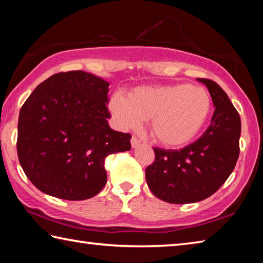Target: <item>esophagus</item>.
Wrapping results in <instances>:
<instances>
[{
  "label": "esophagus",
  "mask_w": 263,
  "mask_h": 263,
  "mask_svg": "<svg viewBox=\"0 0 263 263\" xmlns=\"http://www.w3.org/2000/svg\"><path fill=\"white\" fill-rule=\"evenodd\" d=\"M139 145H140V140L138 139V138H136V137H132L131 138V146H132V148H136Z\"/></svg>",
  "instance_id": "esophagus-1"
}]
</instances>
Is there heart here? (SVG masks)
<instances>
[{"instance_id":"b5f03b06","label":"heart","mask_w":263,"mask_h":263,"mask_svg":"<svg viewBox=\"0 0 263 263\" xmlns=\"http://www.w3.org/2000/svg\"><path fill=\"white\" fill-rule=\"evenodd\" d=\"M208 90L188 83L141 86L128 92H115L109 111L122 130L135 128L149 118L153 139L167 147H180L194 140L211 114Z\"/></svg>"}]
</instances>
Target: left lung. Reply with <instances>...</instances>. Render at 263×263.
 I'll return each mask as SVG.
<instances>
[{
  "mask_svg": "<svg viewBox=\"0 0 263 263\" xmlns=\"http://www.w3.org/2000/svg\"><path fill=\"white\" fill-rule=\"evenodd\" d=\"M197 81L205 84L215 106L210 126L181 149L153 148L155 160L145 171L153 195L173 204L210 197L229 179L239 158L241 121L238 111L215 81Z\"/></svg>",
  "mask_w": 263,
  "mask_h": 263,
  "instance_id": "left-lung-1",
  "label": "left lung"
}]
</instances>
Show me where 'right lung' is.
<instances>
[{"label":"right lung","mask_w":263,"mask_h":263,"mask_svg":"<svg viewBox=\"0 0 263 263\" xmlns=\"http://www.w3.org/2000/svg\"><path fill=\"white\" fill-rule=\"evenodd\" d=\"M109 84L83 70L58 73L22 106L17 154L44 194L67 201L94 197L106 183L105 158L131 149V136L106 121Z\"/></svg>","instance_id":"add662e5"}]
</instances>
